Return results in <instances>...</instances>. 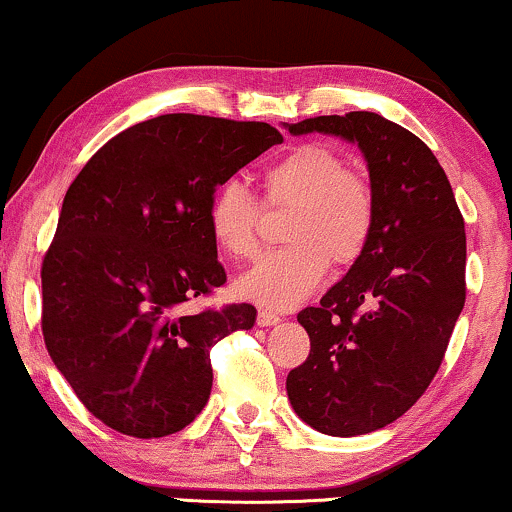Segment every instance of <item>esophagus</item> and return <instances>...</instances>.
Listing matches in <instances>:
<instances>
[{
	"label": "esophagus",
	"mask_w": 512,
	"mask_h": 512,
	"mask_svg": "<svg viewBox=\"0 0 512 512\" xmlns=\"http://www.w3.org/2000/svg\"><path fill=\"white\" fill-rule=\"evenodd\" d=\"M256 323L261 327H270V325H277L280 323V315L273 313V311H258V318Z\"/></svg>",
	"instance_id": "esophagus-1"
}]
</instances>
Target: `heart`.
I'll list each match as a JSON object with an SVG mask.
<instances>
[{
    "label": "heart",
    "instance_id": "heart-1",
    "mask_svg": "<svg viewBox=\"0 0 512 512\" xmlns=\"http://www.w3.org/2000/svg\"><path fill=\"white\" fill-rule=\"evenodd\" d=\"M263 199L270 206H292L285 227V249L261 256L237 280L244 299L268 308L304 301L323 282L327 258L351 266L370 242L375 197L370 182L327 144H301L270 163L263 173ZM258 201L239 182H225L208 204V230L232 261L256 254Z\"/></svg>",
    "mask_w": 512,
    "mask_h": 512
}]
</instances>
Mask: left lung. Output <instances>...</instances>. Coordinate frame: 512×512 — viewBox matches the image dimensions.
<instances>
[{"instance_id":"obj_1","label":"left lung","mask_w":512,"mask_h":512,"mask_svg":"<svg viewBox=\"0 0 512 512\" xmlns=\"http://www.w3.org/2000/svg\"><path fill=\"white\" fill-rule=\"evenodd\" d=\"M285 128L342 137L368 163L370 242L320 306L296 315L311 353L287 375L289 403L306 425L358 437L401 418L437 375L465 306V223L432 149L380 113Z\"/></svg>"}]
</instances>
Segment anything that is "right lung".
Returning a JSON list of instances; mask_svg holds the SVG:
<instances>
[{"label":"right lung","instance_id":"add662e5","mask_svg":"<svg viewBox=\"0 0 512 512\" xmlns=\"http://www.w3.org/2000/svg\"><path fill=\"white\" fill-rule=\"evenodd\" d=\"M268 123L166 113L104 144L63 199L42 261V334L78 399L137 439L180 432L211 396V346L256 308L187 311L225 285L213 192L280 144Z\"/></svg>","mask_w":512,"mask_h":512}]
</instances>
